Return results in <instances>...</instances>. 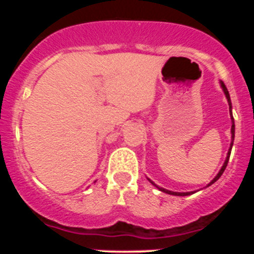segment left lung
<instances>
[{"label": "left lung", "instance_id": "obj_1", "mask_svg": "<svg viewBox=\"0 0 254 254\" xmlns=\"http://www.w3.org/2000/svg\"><path fill=\"white\" fill-rule=\"evenodd\" d=\"M220 85H221V87H223V91H224V94H225V96H226V99H228V103H229V112H230V114H232V100H230V95H229V91H228V89H226V86H225V84H224L223 81H220ZM232 122H233V125H232V143H230V147H229V151H228V156H226V159H225V163H224V165L223 167H221V169H220V172L217 173V176L215 177L214 179H212V181L210 182V183H208L207 185V187L208 186H211L212 185V183H215V182L217 181V179L220 178V177H221V174H223L224 173V170H225V168H226V165H228V161H229V158H230V152H232V147H233V141H234V133H235V125H234V118H233V116H232ZM150 181V179H149ZM151 182V181H150ZM152 185L155 186V187H158V186L155 185L154 182H151ZM159 190H161V192H165V193H168V194H173V196H188V194H192L193 193V192H173V190H165V188H161V187H158Z\"/></svg>", "mask_w": 254, "mask_h": 254}]
</instances>
